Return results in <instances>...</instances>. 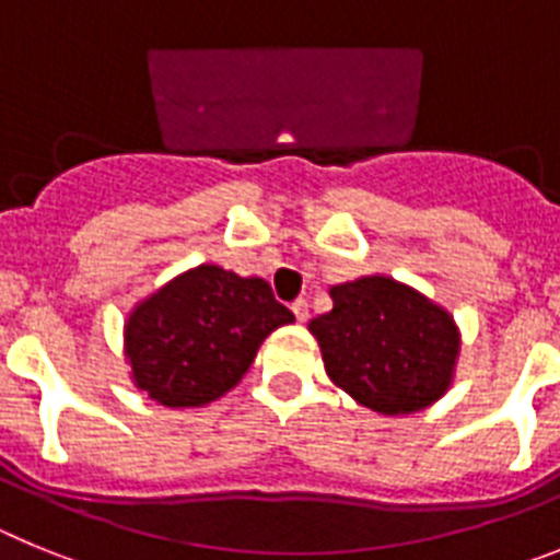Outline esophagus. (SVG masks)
<instances>
[{
	"label": "esophagus",
	"instance_id": "34e87169",
	"mask_svg": "<svg viewBox=\"0 0 560 560\" xmlns=\"http://www.w3.org/2000/svg\"><path fill=\"white\" fill-rule=\"evenodd\" d=\"M291 311H294L296 323H305V319H308V303H305V300H296V303L291 305Z\"/></svg>",
	"mask_w": 560,
	"mask_h": 560
}]
</instances>
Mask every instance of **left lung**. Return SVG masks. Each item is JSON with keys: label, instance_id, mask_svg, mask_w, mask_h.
I'll return each mask as SVG.
<instances>
[{"label": "left lung", "instance_id": "left-lung-1", "mask_svg": "<svg viewBox=\"0 0 560 560\" xmlns=\"http://www.w3.org/2000/svg\"><path fill=\"white\" fill-rule=\"evenodd\" d=\"M330 300L308 330L328 378L355 404L398 418L452 389L463 336L443 305L387 275L330 285Z\"/></svg>", "mask_w": 560, "mask_h": 560}]
</instances>
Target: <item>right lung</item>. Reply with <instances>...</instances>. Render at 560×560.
<instances>
[{"label": "right lung", "mask_w": 560, "mask_h": 560, "mask_svg": "<svg viewBox=\"0 0 560 560\" xmlns=\"http://www.w3.org/2000/svg\"><path fill=\"white\" fill-rule=\"evenodd\" d=\"M289 323L294 314L277 303L264 277L192 266L128 311V375L160 407H207L237 387L266 336Z\"/></svg>", "instance_id": "obj_1"}]
</instances>
